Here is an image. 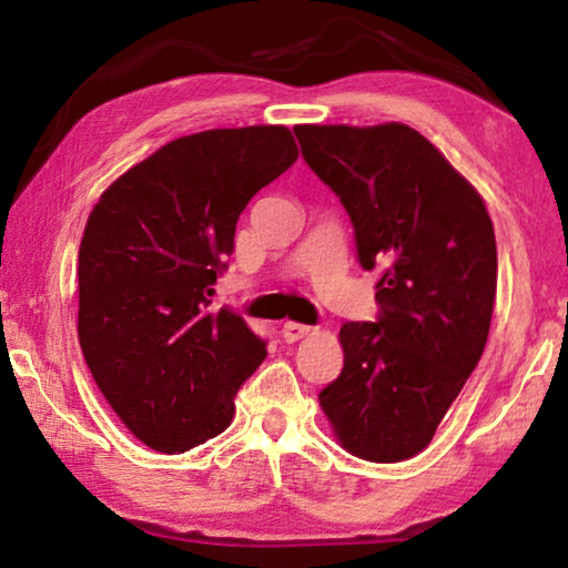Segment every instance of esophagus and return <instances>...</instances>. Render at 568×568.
<instances>
[{"mask_svg":"<svg viewBox=\"0 0 568 568\" xmlns=\"http://www.w3.org/2000/svg\"><path fill=\"white\" fill-rule=\"evenodd\" d=\"M315 328L313 325H303V323H293V321H287L285 325H283V338L287 341V343H295V341H301L303 335H311Z\"/></svg>","mask_w":568,"mask_h":568,"instance_id":"esophagus-1","label":"esophagus"}]
</instances>
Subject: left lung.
<instances>
[{
    "mask_svg": "<svg viewBox=\"0 0 568 568\" xmlns=\"http://www.w3.org/2000/svg\"><path fill=\"white\" fill-rule=\"evenodd\" d=\"M303 158L348 213L378 315L341 328L321 406L353 456L393 464L434 438L486 348L496 235L484 200L408 124H297Z\"/></svg>",
    "mask_w": 568,
    "mask_h": 568,
    "instance_id": "obj_1",
    "label": "left lung"
}]
</instances>
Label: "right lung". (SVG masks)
Here are the masks:
<instances>
[{
	"label": "right lung",
	"mask_w": 568,
	"mask_h": 568,
	"mask_svg": "<svg viewBox=\"0 0 568 568\" xmlns=\"http://www.w3.org/2000/svg\"><path fill=\"white\" fill-rule=\"evenodd\" d=\"M297 160L283 124L172 140L102 192L80 245V345L142 444L182 454L230 426L265 341L213 285L257 190Z\"/></svg>",
	"instance_id": "right-lung-1"
}]
</instances>
